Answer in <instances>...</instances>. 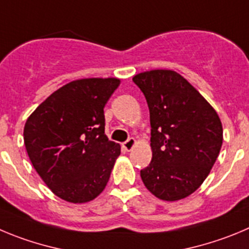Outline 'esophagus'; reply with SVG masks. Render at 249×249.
Segmentation results:
<instances>
[{
	"mask_svg": "<svg viewBox=\"0 0 249 249\" xmlns=\"http://www.w3.org/2000/svg\"><path fill=\"white\" fill-rule=\"evenodd\" d=\"M134 144H136V140H134L133 137H131V138H128L126 142L123 143V148L126 150H131L134 147Z\"/></svg>",
	"mask_w": 249,
	"mask_h": 249,
	"instance_id": "obj_1",
	"label": "esophagus"
}]
</instances>
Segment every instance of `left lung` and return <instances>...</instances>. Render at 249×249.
<instances>
[{"mask_svg":"<svg viewBox=\"0 0 249 249\" xmlns=\"http://www.w3.org/2000/svg\"><path fill=\"white\" fill-rule=\"evenodd\" d=\"M149 108L152 161L141 170L158 199L177 201L201 185L222 145V124L213 106L173 70L133 77Z\"/></svg>","mask_w":249,"mask_h":249,"instance_id":"8db88e82","label":"left lung"}]
</instances>
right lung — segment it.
I'll list each match as a JSON object with an SVG mask.
<instances>
[{"instance_id":"right-lung-1","label":"right lung","mask_w":249,"mask_h":249,"mask_svg":"<svg viewBox=\"0 0 249 249\" xmlns=\"http://www.w3.org/2000/svg\"><path fill=\"white\" fill-rule=\"evenodd\" d=\"M118 85L113 77L75 80L27 120L29 159L48 188L65 201H91L108 181L121 147L105 134L104 107Z\"/></svg>"}]
</instances>
